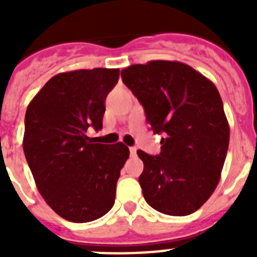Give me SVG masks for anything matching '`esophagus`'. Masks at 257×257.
Here are the masks:
<instances>
[{
    "label": "esophagus",
    "mask_w": 257,
    "mask_h": 257,
    "mask_svg": "<svg viewBox=\"0 0 257 257\" xmlns=\"http://www.w3.org/2000/svg\"><path fill=\"white\" fill-rule=\"evenodd\" d=\"M130 156L131 157L136 156V148H135V147H131V148H130Z\"/></svg>",
    "instance_id": "34e87169"
}]
</instances>
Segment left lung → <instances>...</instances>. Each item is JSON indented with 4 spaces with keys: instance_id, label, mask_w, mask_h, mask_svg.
I'll use <instances>...</instances> for the list:
<instances>
[{
    "instance_id": "1",
    "label": "left lung",
    "mask_w": 257,
    "mask_h": 257,
    "mask_svg": "<svg viewBox=\"0 0 257 257\" xmlns=\"http://www.w3.org/2000/svg\"><path fill=\"white\" fill-rule=\"evenodd\" d=\"M121 77L153 133L163 135L158 156L138 151L145 201L165 215H190L216 189L228 152L230 131L216 86L180 61L134 64Z\"/></svg>"
}]
</instances>
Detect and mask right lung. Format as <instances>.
Wrapping results in <instances>:
<instances>
[{
    "mask_svg": "<svg viewBox=\"0 0 257 257\" xmlns=\"http://www.w3.org/2000/svg\"><path fill=\"white\" fill-rule=\"evenodd\" d=\"M118 77L119 69L108 68L59 73L27 108V162L41 196L68 221H92L114 205L130 151L123 143L95 144L87 131L101 130L104 103Z\"/></svg>",
    "mask_w": 257,
    "mask_h": 257,
    "instance_id": "obj_1",
    "label": "right lung"
}]
</instances>
